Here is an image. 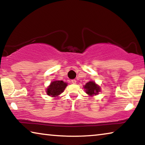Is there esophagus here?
Wrapping results in <instances>:
<instances>
[{"label":"esophagus","mask_w":145,"mask_h":145,"mask_svg":"<svg viewBox=\"0 0 145 145\" xmlns=\"http://www.w3.org/2000/svg\"><path fill=\"white\" fill-rule=\"evenodd\" d=\"M76 82H77V81H76V80H75V79L72 80V84H76Z\"/></svg>","instance_id":"1"}]
</instances>
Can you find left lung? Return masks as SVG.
Instances as JSON below:
<instances>
[{
    "label": "left lung",
    "instance_id": "8db88e82",
    "mask_svg": "<svg viewBox=\"0 0 145 145\" xmlns=\"http://www.w3.org/2000/svg\"><path fill=\"white\" fill-rule=\"evenodd\" d=\"M84 88L86 89V93L91 97L97 95L100 91V86L94 81H89L87 82L84 86Z\"/></svg>",
    "mask_w": 145,
    "mask_h": 145
}]
</instances>
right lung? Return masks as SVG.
<instances>
[{
    "label": "right lung",
    "mask_w": 145,
    "mask_h": 145,
    "mask_svg": "<svg viewBox=\"0 0 145 145\" xmlns=\"http://www.w3.org/2000/svg\"><path fill=\"white\" fill-rule=\"evenodd\" d=\"M67 86V83L64 82L63 80L52 81L46 89V94L52 97H56L64 91Z\"/></svg>",
    "instance_id": "obj_1"
}]
</instances>
